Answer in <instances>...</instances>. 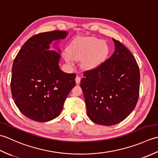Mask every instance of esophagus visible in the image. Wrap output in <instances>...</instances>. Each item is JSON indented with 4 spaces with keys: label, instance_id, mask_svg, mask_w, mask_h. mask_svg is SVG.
Listing matches in <instances>:
<instances>
[{
    "label": "esophagus",
    "instance_id": "1",
    "mask_svg": "<svg viewBox=\"0 0 158 158\" xmlns=\"http://www.w3.org/2000/svg\"><path fill=\"white\" fill-rule=\"evenodd\" d=\"M80 80H81V78H80V77H79L78 76H77L76 77V79H75L76 84H79L80 82Z\"/></svg>",
    "mask_w": 158,
    "mask_h": 158
}]
</instances>
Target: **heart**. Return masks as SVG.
Masks as SVG:
<instances>
[{
	"label": "heart",
	"mask_w": 158,
	"mask_h": 158,
	"mask_svg": "<svg viewBox=\"0 0 158 158\" xmlns=\"http://www.w3.org/2000/svg\"><path fill=\"white\" fill-rule=\"evenodd\" d=\"M63 54L66 62L73 65L74 60L82 59L81 65L85 69L97 68L107 56L109 48L104 40L95 37H79L73 40Z\"/></svg>",
	"instance_id": "1"
}]
</instances>
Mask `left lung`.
<instances>
[{
	"label": "left lung",
	"mask_w": 158,
	"mask_h": 158,
	"mask_svg": "<svg viewBox=\"0 0 158 158\" xmlns=\"http://www.w3.org/2000/svg\"><path fill=\"white\" fill-rule=\"evenodd\" d=\"M114 52L80 81L89 118L99 125H113L134 110L139 96L140 70L127 48L112 38Z\"/></svg>",
	"instance_id": "left-lung-1"
}]
</instances>
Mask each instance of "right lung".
Listing matches in <instances>:
<instances>
[{
  "label": "right lung",
  "mask_w": 158,
  "mask_h": 158,
  "mask_svg": "<svg viewBox=\"0 0 158 158\" xmlns=\"http://www.w3.org/2000/svg\"><path fill=\"white\" fill-rule=\"evenodd\" d=\"M67 34L53 31L33 35L14 60L12 97L20 111L30 119L46 122L56 118L76 85L75 73L63 72L59 65L61 56L57 43ZM52 41L56 51L49 50Z\"/></svg>",
  "instance_id": "1"
}]
</instances>
